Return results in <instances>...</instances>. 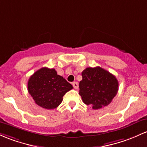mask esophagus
Masks as SVG:
<instances>
[{
  "mask_svg": "<svg viewBox=\"0 0 147 147\" xmlns=\"http://www.w3.org/2000/svg\"><path fill=\"white\" fill-rule=\"evenodd\" d=\"M72 86H73V87L74 88H75V89H77V88H78V87H79V84H78V83H77V82H72Z\"/></svg>",
  "mask_w": 147,
  "mask_h": 147,
  "instance_id": "1",
  "label": "esophagus"
}]
</instances>
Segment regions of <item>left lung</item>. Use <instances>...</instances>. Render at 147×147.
<instances>
[{
    "instance_id": "8db88e82",
    "label": "left lung",
    "mask_w": 147,
    "mask_h": 147,
    "mask_svg": "<svg viewBox=\"0 0 147 147\" xmlns=\"http://www.w3.org/2000/svg\"><path fill=\"white\" fill-rule=\"evenodd\" d=\"M82 76L79 94L84 103L93 109L108 105L118 92V80L102 67H86Z\"/></svg>"
}]
</instances>
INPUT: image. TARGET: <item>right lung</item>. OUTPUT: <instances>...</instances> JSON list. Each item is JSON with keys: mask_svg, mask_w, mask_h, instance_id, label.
Masks as SVG:
<instances>
[{"mask_svg": "<svg viewBox=\"0 0 147 147\" xmlns=\"http://www.w3.org/2000/svg\"><path fill=\"white\" fill-rule=\"evenodd\" d=\"M73 88L65 79L57 75L55 69L42 67L28 82V91L40 107L55 109L62 102L63 96Z\"/></svg>", "mask_w": 147, "mask_h": 147, "instance_id": "add662e5", "label": "right lung"}]
</instances>
